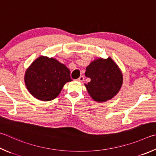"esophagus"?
Wrapping results in <instances>:
<instances>
[{
	"label": "esophagus",
	"instance_id": "34e87169",
	"mask_svg": "<svg viewBox=\"0 0 156 156\" xmlns=\"http://www.w3.org/2000/svg\"><path fill=\"white\" fill-rule=\"evenodd\" d=\"M77 80H78V82H83V81L84 80V76H80V77H79V78H78Z\"/></svg>",
	"mask_w": 156,
	"mask_h": 156
}]
</instances>
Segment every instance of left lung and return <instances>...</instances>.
<instances>
[{
	"label": "left lung",
	"instance_id": "obj_1",
	"mask_svg": "<svg viewBox=\"0 0 156 156\" xmlns=\"http://www.w3.org/2000/svg\"><path fill=\"white\" fill-rule=\"evenodd\" d=\"M85 76L90 81L84 85L91 98L98 102L112 99L123 84L122 73L110 57L99 58L91 62L86 68Z\"/></svg>",
	"mask_w": 156,
	"mask_h": 156
}]
</instances>
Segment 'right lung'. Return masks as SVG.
Wrapping results in <instances>:
<instances>
[{
    "label": "right lung",
    "mask_w": 156,
    "mask_h": 156,
    "mask_svg": "<svg viewBox=\"0 0 156 156\" xmlns=\"http://www.w3.org/2000/svg\"><path fill=\"white\" fill-rule=\"evenodd\" d=\"M70 71L55 58L39 56L27 69L24 82L33 97L50 101L61 93L64 84L72 81Z\"/></svg>",
    "instance_id": "right-lung-1"
}]
</instances>
